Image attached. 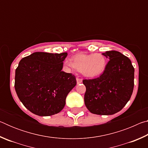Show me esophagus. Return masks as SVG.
<instances>
[{
    "instance_id": "obj_1",
    "label": "esophagus",
    "mask_w": 148,
    "mask_h": 148,
    "mask_svg": "<svg viewBox=\"0 0 148 148\" xmlns=\"http://www.w3.org/2000/svg\"><path fill=\"white\" fill-rule=\"evenodd\" d=\"M76 81H77V84H80L81 83H82V79L79 78V77H76Z\"/></svg>"
}]
</instances>
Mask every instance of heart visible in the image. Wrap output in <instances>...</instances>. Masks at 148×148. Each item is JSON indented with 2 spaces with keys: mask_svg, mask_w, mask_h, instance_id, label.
<instances>
[{
  "mask_svg": "<svg viewBox=\"0 0 148 148\" xmlns=\"http://www.w3.org/2000/svg\"><path fill=\"white\" fill-rule=\"evenodd\" d=\"M64 64L70 68L76 69L85 76L93 77L99 76L104 71L106 59L101 53L81 54L75 57L73 61L71 59L65 60Z\"/></svg>",
  "mask_w": 148,
  "mask_h": 148,
  "instance_id": "obj_1",
  "label": "heart"
}]
</instances>
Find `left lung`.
<instances>
[{"instance_id":"obj_1","label":"left lung","mask_w":148,"mask_h":148,"mask_svg":"<svg viewBox=\"0 0 148 148\" xmlns=\"http://www.w3.org/2000/svg\"><path fill=\"white\" fill-rule=\"evenodd\" d=\"M110 61L101 76L84 79L85 104L92 114L112 115L123 109L134 88V69L128 57L117 51L102 53Z\"/></svg>"}]
</instances>
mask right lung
Masks as SVG:
<instances>
[{"label":"right lung","instance_id":"1","mask_svg":"<svg viewBox=\"0 0 148 148\" xmlns=\"http://www.w3.org/2000/svg\"><path fill=\"white\" fill-rule=\"evenodd\" d=\"M66 52H35L22 59L16 69L15 89L30 112L40 116L58 114L76 85L74 75L61 70Z\"/></svg>","mask_w":148,"mask_h":148}]
</instances>
